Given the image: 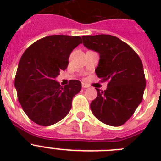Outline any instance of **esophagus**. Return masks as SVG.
<instances>
[{
    "instance_id": "esophagus-1",
    "label": "esophagus",
    "mask_w": 161,
    "mask_h": 161,
    "mask_svg": "<svg viewBox=\"0 0 161 161\" xmlns=\"http://www.w3.org/2000/svg\"><path fill=\"white\" fill-rule=\"evenodd\" d=\"M82 88H83V89H86V88H89V85H86V84H85V83H82Z\"/></svg>"
}]
</instances>
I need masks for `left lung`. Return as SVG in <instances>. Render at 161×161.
<instances>
[{
	"label": "left lung",
	"instance_id": "8db88e82",
	"mask_svg": "<svg viewBox=\"0 0 161 161\" xmlns=\"http://www.w3.org/2000/svg\"><path fill=\"white\" fill-rule=\"evenodd\" d=\"M83 44L100 56L95 69L107 89H96L97 96L91 102L93 115L105 124L119 126L128 120L143 100L146 87L143 64L128 44L109 35L82 36Z\"/></svg>",
	"mask_w": 161,
	"mask_h": 161
}]
</instances>
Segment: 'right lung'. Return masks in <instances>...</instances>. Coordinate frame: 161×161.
<instances>
[{"mask_svg":"<svg viewBox=\"0 0 161 161\" xmlns=\"http://www.w3.org/2000/svg\"><path fill=\"white\" fill-rule=\"evenodd\" d=\"M81 42L79 36L51 35L34 42L22 55L14 86L22 109L34 123L51 126L70 111L81 83L72 80L62 87L55 78L68 68L71 52Z\"/></svg>","mask_w":161,"mask_h":161,"instance_id":"1","label":"right lung"}]
</instances>
